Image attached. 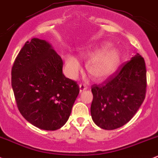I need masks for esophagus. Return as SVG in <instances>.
<instances>
[{"label": "esophagus", "mask_w": 158, "mask_h": 158, "mask_svg": "<svg viewBox=\"0 0 158 158\" xmlns=\"http://www.w3.org/2000/svg\"><path fill=\"white\" fill-rule=\"evenodd\" d=\"M86 89H87V88H86V86L85 85H82V84L79 85V91H80V93L82 92V91H85Z\"/></svg>", "instance_id": "34e87169"}]
</instances>
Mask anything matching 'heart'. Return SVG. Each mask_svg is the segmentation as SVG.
I'll return each instance as SVG.
<instances>
[{"label": "heart", "mask_w": 158, "mask_h": 158, "mask_svg": "<svg viewBox=\"0 0 158 158\" xmlns=\"http://www.w3.org/2000/svg\"><path fill=\"white\" fill-rule=\"evenodd\" d=\"M109 43L101 46V49L94 50L81 55L82 58H88L86 70L90 77L94 81H101L112 75L117 68L120 60V54L115 48H108ZM65 64L67 73L71 78H76L80 71L81 66L77 58L71 55L65 57Z\"/></svg>", "instance_id": "heart-1"}]
</instances>
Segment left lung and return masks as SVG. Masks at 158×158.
Masks as SVG:
<instances>
[{
  "mask_svg": "<svg viewBox=\"0 0 158 158\" xmlns=\"http://www.w3.org/2000/svg\"><path fill=\"white\" fill-rule=\"evenodd\" d=\"M145 88V60L136 53L115 76L103 84L92 86L91 114L94 122L105 130L124 126L143 104Z\"/></svg>",
  "mask_w": 158,
  "mask_h": 158,
  "instance_id": "8db88e82",
  "label": "left lung"
}]
</instances>
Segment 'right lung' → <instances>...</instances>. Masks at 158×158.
I'll list each match as a JSON object with an SVG mask.
<instances>
[{"label":"right lung","mask_w":158,"mask_h":158,"mask_svg":"<svg viewBox=\"0 0 158 158\" xmlns=\"http://www.w3.org/2000/svg\"><path fill=\"white\" fill-rule=\"evenodd\" d=\"M63 61L52 45L33 38L26 42L12 68V88L22 115L45 131L63 127L79 93L76 82L65 77Z\"/></svg>","instance_id":"1"}]
</instances>
